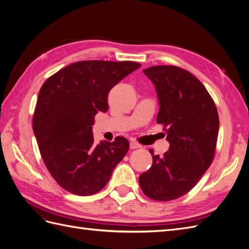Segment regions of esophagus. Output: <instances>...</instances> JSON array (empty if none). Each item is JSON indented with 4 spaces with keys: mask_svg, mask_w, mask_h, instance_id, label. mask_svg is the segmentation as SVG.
Wrapping results in <instances>:
<instances>
[{
    "mask_svg": "<svg viewBox=\"0 0 249 249\" xmlns=\"http://www.w3.org/2000/svg\"><path fill=\"white\" fill-rule=\"evenodd\" d=\"M142 146L140 144H138V143L136 142H131L130 143V148L131 149H136V148H141Z\"/></svg>",
    "mask_w": 249,
    "mask_h": 249,
    "instance_id": "esophagus-1",
    "label": "esophagus"
}]
</instances>
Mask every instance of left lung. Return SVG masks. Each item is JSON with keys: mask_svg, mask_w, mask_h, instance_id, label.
Segmentation results:
<instances>
[{"mask_svg": "<svg viewBox=\"0 0 249 249\" xmlns=\"http://www.w3.org/2000/svg\"><path fill=\"white\" fill-rule=\"evenodd\" d=\"M155 85L169 149L153 156V165L139 177L141 190L154 200L168 201L189 192L213 161L219 131L215 103L202 83L173 65L143 70Z\"/></svg>", "mask_w": 249, "mask_h": 249, "instance_id": "left-lung-1", "label": "left lung"}]
</instances>
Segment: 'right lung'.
I'll return each instance as SVG.
<instances>
[{"mask_svg":"<svg viewBox=\"0 0 249 249\" xmlns=\"http://www.w3.org/2000/svg\"><path fill=\"white\" fill-rule=\"evenodd\" d=\"M141 66L133 61L90 60L72 63L41 86L33 132L51 176L81 196L97 193L130 147L124 137L94 143V116L108 111V93Z\"/></svg>","mask_w":249,"mask_h":249,"instance_id":"right-lung-1","label":"right lung"}]
</instances>
